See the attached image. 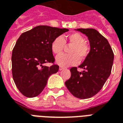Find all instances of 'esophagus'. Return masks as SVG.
I'll return each instance as SVG.
<instances>
[{"instance_id": "obj_1", "label": "esophagus", "mask_w": 123, "mask_h": 123, "mask_svg": "<svg viewBox=\"0 0 123 123\" xmlns=\"http://www.w3.org/2000/svg\"><path fill=\"white\" fill-rule=\"evenodd\" d=\"M64 68H65L63 67V66H60V67H59V70H64Z\"/></svg>"}]
</instances>
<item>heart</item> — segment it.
I'll return each instance as SVG.
<instances>
[{
  "instance_id": "obj_1",
  "label": "heart",
  "mask_w": 123,
  "mask_h": 123,
  "mask_svg": "<svg viewBox=\"0 0 123 123\" xmlns=\"http://www.w3.org/2000/svg\"><path fill=\"white\" fill-rule=\"evenodd\" d=\"M68 44L72 47L69 49L70 54L61 55L57 57L56 62L60 66L67 67L78 64L87 58L89 53V47L85 43V38L80 33L74 32L66 37ZM66 45V40L62 36H58L53 40L51 49L54 54H61Z\"/></svg>"
}]
</instances>
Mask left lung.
Wrapping results in <instances>:
<instances>
[{"mask_svg":"<svg viewBox=\"0 0 123 123\" xmlns=\"http://www.w3.org/2000/svg\"><path fill=\"white\" fill-rule=\"evenodd\" d=\"M88 37L91 49L78 68H70L71 77L65 82L67 89L80 99L91 98L101 90L111 74L114 54L107 39L94 29H78Z\"/></svg>","mask_w":123,"mask_h":123,"instance_id":"1","label":"left lung"}]
</instances>
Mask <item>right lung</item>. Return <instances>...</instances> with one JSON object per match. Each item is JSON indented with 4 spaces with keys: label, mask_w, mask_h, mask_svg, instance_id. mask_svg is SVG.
<instances>
[{
    "label": "right lung",
    "mask_w": 123,
    "mask_h": 123,
    "mask_svg": "<svg viewBox=\"0 0 123 123\" xmlns=\"http://www.w3.org/2000/svg\"><path fill=\"white\" fill-rule=\"evenodd\" d=\"M67 31L68 29L39 25L19 36L12 51V72L15 85L23 95L28 98L39 95L48 78L58 72L59 66L54 64L51 45L55 38ZM47 62L53 65L44 66Z\"/></svg>",
    "instance_id": "right-lung-1"
}]
</instances>
